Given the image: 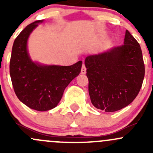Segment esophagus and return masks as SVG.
Returning <instances> with one entry per match:
<instances>
[{"label":"esophagus","mask_w":153,"mask_h":153,"mask_svg":"<svg viewBox=\"0 0 153 153\" xmlns=\"http://www.w3.org/2000/svg\"><path fill=\"white\" fill-rule=\"evenodd\" d=\"M81 74H83V75H84V74H86V67L85 65H84V64H83L82 65V68H81Z\"/></svg>","instance_id":"34e87169"}]
</instances>
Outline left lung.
<instances>
[{
	"label": "left lung",
	"mask_w": 153,
	"mask_h": 153,
	"mask_svg": "<svg viewBox=\"0 0 153 153\" xmlns=\"http://www.w3.org/2000/svg\"><path fill=\"white\" fill-rule=\"evenodd\" d=\"M89 94L95 107L115 112L136 98L145 74L142 52L135 38L126 30L122 46L85 59Z\"/></svg>",
	"instance_id": "left-lung-1"
}]
</instances>
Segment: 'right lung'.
Listing matches in <instances>:
<instances>
[{
    "mask_svg": "<svg viewBox=\"0 0 153 153\" xmlns=\"http://www.w3.org/2000/svg\"><path fill=\"white\" fill-rule=\"evenodd\" d=\"M43 20L29 24L15 38L10 58V73L18 99L37 111L58 105L69 83L80 74L82 61L73 65H41L31 60L27 51L29 35Z\"/></svg>",
    "mask_w": 153,
    "mask_h": 153,
    "instance_id": "1",
    "label": "right lung"
}]
</instances>
